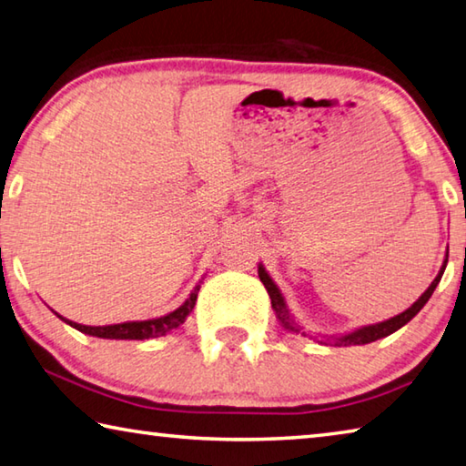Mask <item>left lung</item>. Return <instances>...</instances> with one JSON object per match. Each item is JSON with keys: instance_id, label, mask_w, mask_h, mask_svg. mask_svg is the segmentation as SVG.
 Here are the masks:
<instances>
[{"instance_id": "8db88e82", "label": "left lung", "mask_w": 466, "mask_h": 466, "mask_svg": "<svg viewBox=\"0 0 466 466\" xmlns=\"http://www.w3.org/2000/svg\"><path fill=\"white\" fill-rule=\"evenodd\" d=\"M446 262H448V250H446V258H444V262H442V267H440V270H438V275H436L434 281L430 283V287H428V289H426L424 293H421V298H420L416 303H413L411 308L401 311L400 316H395V318H391V319H385V321H379V324H370V326L357 328V329H352V332L342 334V336H329V338L321 336L319 342H329V344L334 342L336 346H357V344L375 342V340H379V338H385V336H389V334L397 332V329L408 324V321H410L413 316H416L421 308L426 306L428 299L432 298V293H434V289L438 287L440 279H442V275H444ZM258 277H260L262 285H265V289H267L268 298H270V306H273L275 316H277L279 321H281V326H283L285 329H289V332H295V334L301 332L303 336H308L306 332H303V328H301L299 324H295V319L289 316V309H287V303H285V299H283L281 291H279V287L275 285V281H273V279H270V275L267 273L265 267H262V265H258ZM316 340H318V338H316Z\"/></svg>"}]
</instances>
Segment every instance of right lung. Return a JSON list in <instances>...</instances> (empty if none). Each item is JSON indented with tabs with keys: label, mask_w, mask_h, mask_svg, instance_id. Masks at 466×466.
Wrapping results in <instances>:
<instances>
[{
	"label": "right lung",
	"mask_w": 466,
	"mask_h": 466,
	"mask_svg": "<svg viewBox=\"0 0 466 466\" xmlns=\"http://www.w3.org/2000/svg\"><path fill=\"white\" fill-rule=\"evenodd\" d=\"M201 283V281H199ZM199 287H193V291L187 299H185L183 306L177 308L175 311L167 316H160L155 319H142V321H124V324H112V326H83L77 324V321H71L66 318H61L66 324L73 326L75 329H79L83 334L96 336V338H107V340H147V338H158L171 332V329L179 328L187 316L196 308L198 301V293Z\"/></svg>",
	"instance_id": "add662e5"
}]
</instances>
